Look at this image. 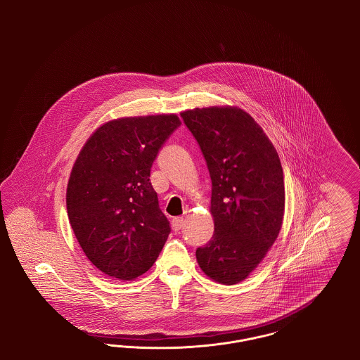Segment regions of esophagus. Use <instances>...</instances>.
Segmentation results:
<instances>
[{
    "label": "esophagus",
    "mask_w": 360,
    "mask_h": 360,
    "mask_svg": "<svg viewBox=\"0 0 360 360\" xmlns=\"http://www.w3.org/2000/svg\"><path fill=\"white\" fill-rule=\"evenodd\" d=\"M172 224V229H174L175 232H178V231H181L182 226H184V219H182V217H174Z\"/></svg>",
    "instance_id": "1"
}]
</instances>
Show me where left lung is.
Wrapping results in <instances>:
<instances>
[{
	"label": "left lung",
	"mask_w": 360,
	"mask_h": 360,
	"mask_svg": "<svg viewBox=\"0 0 360 360\" xmlns=\"http://www.w3.org/2000/svg\"><path fill=\"white\" fill-rule=\"evenodd\" d=\"M181 117L212 179L214 233L197 248V262L213 281L239 283L266 257L282 226L285 184L279 156L257 121L236 106L195 108Z\"/></svg>",
	"instance_id": "8db88e82"
}]
</instances>
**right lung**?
Segmentation results:
<instances>
[{"mask_svg": "<svg viewBox=\"0 0 360 360\" xmlns=\"http://www.w3.org/2000/svg\"><path fill=\"white\" fill-rule=\"evenodd\" d=\"M181 125L176 115L124 117L101 125L70 174L66 205L74 235L103 274L129 281L151 269L170 235L150 172Z\"/></svg>", "mask_w": 360, "mask_h": 360, "instance_id": "obj_1", "label": "right lung"}]
</instances>
